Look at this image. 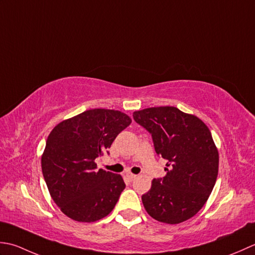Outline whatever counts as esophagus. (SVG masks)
I'll use <instances>...</instances> for the list:
<instances>
[{"label":"esophagus","mask_w":255,"mask_h":255,"mask_svg":"<svg viewBox=\"0 0 255 255\" xmlns=\"http://www.w3.org/2000/svg\"><path fill=\"white\" fill-rule=\"evenodd\" d=\"M127 177H128V180H133V179H135V178H136V175H134V174H132V173H127Z\"/></svg>","instance_id":"obj_1"}]
</instances>
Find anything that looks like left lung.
Wrapping results in <instances>:
<instances>
[{
    "label": "left lung",
    "mask_w": 255,
    "mask_h": 255,
    "mask_svg": "<svg viewBox=\"0 0 255 255\" xmlns=\"http://www.w3.org/2000/svg\"><path fill=\"white\" fill-rule=\"evenodd\" d=\"M134 121L152 135L155 152L166 159V175L155 178L142 196L155 220L176 225L198 212L214 189L219 154L206 124L175 107L148 108Z\"/></svg>",
    "instance_id": "left-lung-1"
}]
</instances>
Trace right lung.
<instances>
[{
    "label": "right lung",
    "mask_w": 255,
    "mask_h": 255,
    "mask_svg": "<svg viewBox=\"0 0 255 255\" xmlns=\"http://www.w3.org/2000/svg\"><path fill=\"white\" fill-rule=\"evenodd\" d=\"M131 124L120 111L92 109L60 122L48 135L41 170L51 198L72 220L93 222L108 216L126 188L120 175L97 170L118 134Z\"/></svg>",
    "instance_id": "add662e5"
}]
</instances>
